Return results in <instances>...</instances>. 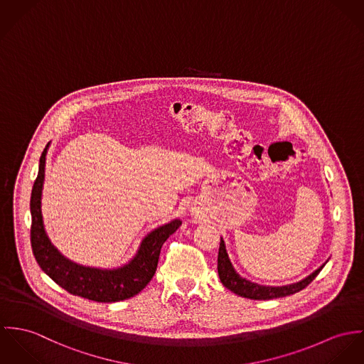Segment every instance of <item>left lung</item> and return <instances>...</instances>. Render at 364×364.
<instances>
[{
    "mask_svg": "<svg viewBox=\"0 0 364 364\" xmlns=\"http://www.w3.org/2000/svg\"><path fill=\"white\" fill-rule=\"evenodd\" d=\"M323 265L325 264L299 282L290 283V284H284V286L258 284V283L251 282V281L242 278L236 272V269L229 258V254L226 251L225 240L220 237L219 254H218V274H219L220 282L223 283V286H226L230 291H233L242 297L251 299V300H271V299H277V297L294 294L313 282L314 278L323 269Z\"/></svg>",
    "mask_w": 364,
    "mask_h": 364,
    "instance_id": "left-lung-1",
    "label": "left lung"
}]
</instances>
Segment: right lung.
Returning a JSON list of instances; mask_svg holds the SVG:
<instances>
[{
    "instance_id": "add662e5",
    "label": "right lung",
    "mask_w": 364,
    "mask_h": 364,
    "mask_svg": "<svg viewBox=\"0 0 364 364\" xmlns=\"http://www.w3.org/2000/svg\"><path fill=\"white\" fill-rule=\"evenodd\" d=\"M48 146L50 142L41 154L39 173L31 197V242L41 271L71 294L99 303L122 301L138 294L154 278L163 242L181 226V220L174 219L148 233L139 244L136 254L119 268L85 267L68 259L47 236L41 215V193Z\"/></svg>"
}]
</instances>
